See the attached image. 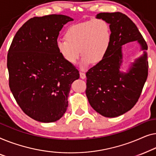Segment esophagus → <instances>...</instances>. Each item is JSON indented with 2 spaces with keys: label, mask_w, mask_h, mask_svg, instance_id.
I'll use <instances>...</instances> for the list:
<instances>
[{
  "label": "esophagus",
  "mask_w": 156,
  "mask_h": 156,
  "mask_svg": "<svg viewBox=\"0 0 156 156\" xmlns=\"http://www.w3.org/2000/svg\"><path fill=\"white\" fill-rule=\"evenodd\" d=\"M80 77L82 79L85 78V73H83V72H80Z\"/></svg>",
  "instance_id": "esophagus-1"
}]
</instances>
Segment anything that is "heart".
Here are the masks:
<instances>
[{"mask_svg": "<svg viewBox=\"0 0 156 156\" xmlns=\"http://www.w3.org/2000/svg\"><path fill=\"white\" fill-rule=\"evenodd\" d=\"M65 36L56 41L58 53L71 64L77 62L81 53V67L86 68L104 58L111 44L112 31L107 21L95 19L71 25Z\"/></svg>", "mask_w": 156, "mask_h": 156, "instance_id": "obj_1", "label": "heart"}]
</instances>
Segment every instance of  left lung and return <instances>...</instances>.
<instances>
[{
  "instance_id": "left-lung-1",
  "label": "left lung",
  "mask_w": 156,
  "mask_h": 156,
  "mask_svg": "<svg viewBox=\"0 0 156 156\" xmlns=\"http://www.w3.org/2000/svg\"><path fill=\"white\" fill-rule=\"evenodd\" d=\"M97 18L109 24L112 40L104 58L86 73V93L90 105L101 115L115 117L126 113L139 100L148 77L147 54L137 58L127 73L119 71L122 46L138 41L142 50L148 45L133 21L122 12H100Z\"/></svg>"
}]
</instances>
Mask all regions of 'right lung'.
Instances as JSON below:
<instances>
[{
  "instance_id": "obj_1",
  "label": "right lung",
  "mask_w": 156,
  "mask_h": 156,
  "mask_svg": "<svg viewBox=\"0 0 156 156\" xmlns=\"http://www.w3.org/2000/svg\"><path fill=\"white\" fill-rule=\"evenodd\" d=\"M72 20L56 14L32 17L16 32L8 50L10 89L22 110L36 121L62 117L72 83L80 76L56 47L59 32Z\"/></svg>"
}]
</instances>
